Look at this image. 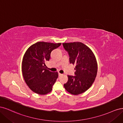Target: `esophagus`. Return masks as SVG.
<instances>
[{"label": "esophagus", "instance_id": "34e87169", "mask_svg": "<svg viewBox=\"0 0 123 123\" xmlns=\"http://www.w3.org/2000/svg\"><path fill=\"white\" fill-rule=\"evenodd\" d=\"M58 75H59V76H60L62 75V74H61V73H58Z\"/></svg>", "mask_w": 123, "mask_h": 123}]
</instances>
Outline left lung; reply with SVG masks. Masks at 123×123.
I'll list each match as a JSON object with an SVG mask.
<instances>
[{"label": "left lung", "instance_id": "obj_1", "mask_svg": "<svg viewBox=\"0 0 123 123\" xmlns=\"http://www.w3.org/2000/svg\"><path fill=\"white\" fill-rule=\"evenodd\" d=\"M68 52L70 63L75 65L74 76L68 75L66 90L73 95L86 91L95 80L98 72V64L95 55L88 46L80 42L62 43Z\"/></svg>", "mask_w": 123, "mask_h": 123}]
</instances>
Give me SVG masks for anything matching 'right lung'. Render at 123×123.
I'll list each match as a JSON object with an SVG mask.
<instances>
[{
  "label": "right lung",
  "mask_w": 123,
  "mask_h": 123,
  "mask_svg": "<svg viewBox=\"0 0 123 123\" xmlns=\"http://www.w3.org/2000/svg\"><path fill=\"white\" fill-rule=\"evenodd\" d=\"M61 43L37 42L30 47L22 61V73L29 88L40 95H45L52 90L58 76L57 72H52L45 67L51 52L61 46Z\"/></svg>",
  "instance_id": "obj_1"
}]
</instances>
